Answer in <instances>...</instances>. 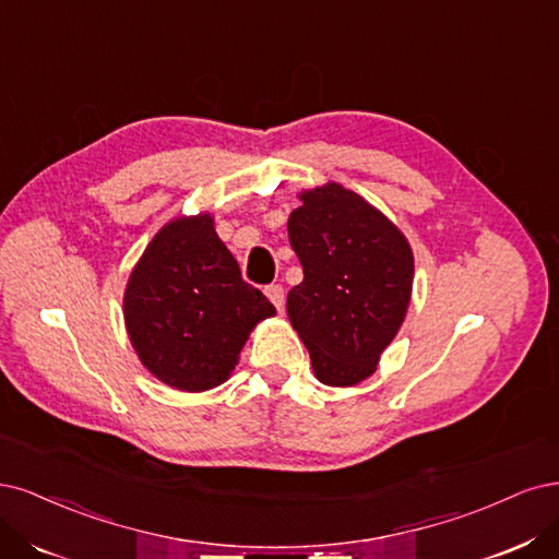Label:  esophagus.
Returning <instances> with one entry per match:
<instances>
[{
	"instance_id": "obj_1",
	"label": "esophagus",
	"mask_w": 559,
	"mask_h": 559,
	"mask_svg": "<svg viewBox=\"0 0 559 559\" xmlns=\"http://www.w3.org/2000/svg\"><path fill=\"white\" fill-rule=\"evenodd\" d=\"M264 295L269 297V301H272L278 311H283V304H285V290L281 285H269Z\"/></svg>"
}]
</instances>
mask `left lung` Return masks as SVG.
<instances>
[{"mask_svg": "<svg viewBox=\"0 0 559 559\" xmlns=\"http://www.w3.org/2000/svg\"><path fill=\"white\" fill-rule=\"evenodd\" d=\"M297 197L287 237L304 281L287 293V318L318 381L353 388L376 371L406 318L413 250L388 215L341 183Z\"/></svg>", "mask_w": 559, "mask_h": 559, "instance_id": "left-lung-1", "label": "left lung"}]
</instances>
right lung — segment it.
<instances>
[{
	"label": "right lung",
	"mask_w": 559,
	"mask_h": 559,
	"mask_svg": "<svg viewBox=\"0 0 559 559\" xmlns=\"http://www.w3.org/2000/svg\"><path fill=\"white\" fill-rule=\"evenodd\" d=\"M124 330L141 365L181 392L225 383L239 353L276 309L241 278L211 213L178 215L134 264L122 297Z\"/></svg>",
	"instance_id": "obj_1"
}]
</instances>
